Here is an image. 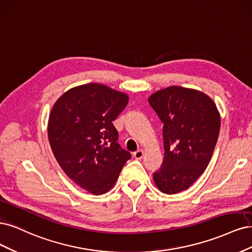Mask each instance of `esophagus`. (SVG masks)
I'll list each match as a JSON object with an SVG mask.
<instances>
[{"label":"esophagus","mask_w":252,"mask_h":252,"mask_svg":"<svg viewBox=\"0 0 252 252\" xmlns=\"http://www.w3.org/2000/svg\"><path fill=\"white\" fill-rule=\"evenodd\" d=\"M134 158L135 159H137V160H140V159H142V157H143V151H141V150H138V151H136L134 154Z\"/></svg>","instance_id":"1"}]
</instances>
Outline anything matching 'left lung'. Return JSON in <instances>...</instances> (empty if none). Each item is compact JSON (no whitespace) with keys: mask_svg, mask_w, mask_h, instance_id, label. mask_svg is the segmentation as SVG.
<instances>
[{"mask_svg":"<svg viewBox=\"0 0 252 252\" xmlns=\"http://www.w3.org/2000/svg\"><path fill=\"white\" fill-rule=\"evenodd\" d=\"M163 124L164 158L154 173L159 190L188 189L204 173L220 133L221 117L210 97L193 89L172 86L149 97Z\"/></svg>","mask_w":252,"mask_h":252,"instance_id":"left-lung-1","label":"left lung"}]
</instances>
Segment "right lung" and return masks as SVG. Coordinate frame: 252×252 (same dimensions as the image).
<instances>
[{
	"label": "right lung",
	"mask_w": 252,
	"mask_h": 252,
	"mask_svg": "<svg viewBox=\"0 0 252 252\" xmlns=\"http://www.w3.org/2000/svg\"><path fill=\"white\" fill-rule=\"evenodd\" d=\"M128 96L100 84L72 88L56 100L48 121L54 157L71 180L93 194L114 186L131 154L113 126Z\"/></svg>",
	"instance_id": "add662e5"
}]
</instances>
